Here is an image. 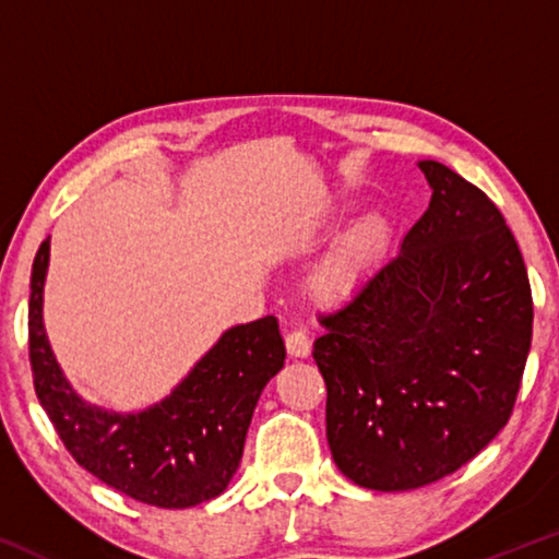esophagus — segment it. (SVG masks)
I'll use <instances>...</instances> for the list:
<instances>
[{
    "mask_svg": "<svg viewBox=\"0 0 559 559\" xmlns=\"http://www.w3.org/2000/svg\"><path fill=\"white\" fill-rule=\"evenodd\" d=\"M286 349L290 357H308L310 355V340L302 330H290L286 333Z\"/></svg>",
    "mask_w": 559,
    "mask_h": 559,
    "instance_id": "1",
    "label": "esophagus"
}]
</instances>
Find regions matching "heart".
Instances as JSON below:
<instances>
[{"label": "heart", "instance_id": "b5f03b06", "mask_svg": "<svg viewBox=\"0 0 559 559\" xmlns=\"http://www.w3.org/2000/svg\"><path fill=\"white\" fill-rule=\"evenodd\" d=\"M392 226L382 214H370L355 224L310 278V290L320 300H343L362 286L367 276L380 266L390 249Z\"/></svg>", "mask_w": 559, "mask_h": 559}]
</instances>
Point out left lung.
<instances>
[{
  "label": "left lung",
  "mask_w": 559,
  "mask_h": 559,
  "mask_svg": "<svg viewBox=\"0 0 559 559\" xmlns=\"http://www.w3.org/2000/svg\"><path fill=\"white\" fill-rule=\"evenodd\" d=\"M429 210L353 298L320 313L337 468L372 490L451 476L506 427L533 340L523 253L498 206L424 159Z\"/></svg>",
  "instance_id": "1"
}]
</instances>
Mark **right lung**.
Returning <instances> with one entry per match:
<instances>
[{
	"mask_svg": "<svg viewBox=\"0 0 559 559\" xmlns=\"http://www.w3.org/2000/svg\"><path fill=\"white\" fill-rule=\"evenodd\" d=\"M49 239L36 251L29 296L34 390L79 466L140 503L200 506L224 493L239 468L261 390L283 367L286 347L273 316L226 330L187 380L140 414L88 406L66 382L41 323Z\"/></svg>",
	"mask_w": 559,
	"mask_h": 559,
	"instance_id": "right-lung-1",
	"label": "right lung"
}]
</instances>
